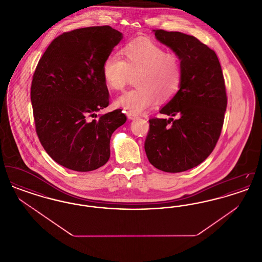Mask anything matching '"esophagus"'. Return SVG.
<instances>
[{"label":"esophagus","instance_id":"1","mask_svg":"<svg viewBox=\"0 0 262 262\" xmlns=\"http://www.w3.org/2000/svg\"><path fill=\"white\" fill-rule=\"evenodd\" d=\"M126 116H127V118L129 119V120H136V119H138L139 117H138V115L137 114H134V113H127L126 114Z\"/></svg>","mask_w":262,"mask_h":262}]
</instances>
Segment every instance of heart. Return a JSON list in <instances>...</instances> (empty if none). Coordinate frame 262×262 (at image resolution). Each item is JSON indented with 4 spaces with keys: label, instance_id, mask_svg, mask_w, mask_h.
Here are the masks:
<instances>
[{
    "label": "heart",
    "instance_id": "1",
    "mask_svg": "<svg viewBox=\"0 0 262 262\" xmlns=\"http://www.w3.org/2000/svg\"><path fill=\"white\" fill-rule=\"evenodd\" d=\"M121 58L110 55L102 66L106 85L122 90L132 76L137 88L125 92L116 105L127 113L140 114L158 99L168 102L178 93L182 83V66L177 55L168 53L159 44L146 39H136L120 51Z\"/></svg>",
    "mask_w": 262,
    "mask_h": 262
}]
</instances>
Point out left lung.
Returning <instances> with one entry per match:
<instances>
[{
    "instance_id": "1",
    "label": "left lung",
    "mask_w": 262,
    "mask_h": 262,
    "mask_svg": "<svg viewBox=\"0 0 262 262\" xmlns=\"http://www.w3.org/2000/svg\"><path fill=\"white\" fill-rule=\"evenodd\" d=\"M153 31L181 60L182 83L160 110L176 119H150L144 149L155 168L185 172L203 162L220 137L227 108L224 76L216 53L198 38L178 31Z\"/></svg>"
}]
</instances>
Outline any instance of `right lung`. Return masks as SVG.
<instances>
[{"mask_svg":"<svg viewBox=\"0 0 262 262\" xmlns=\"http://www.w3.org/2000/svg\"><path fill=\"white\" fill-rule=\"evenodd\" d=\"M122 38L108 25L75 29L55 38L38 62L30 89L36 134L51 158L68 169L105 165L112 134L126 121L121 109L96 114L109 105L103 62Z\"/></svg>","mask_w":262,"mask_h":262,"instance_id":"right-lung-1","label":"right lung"}]
</instances>
